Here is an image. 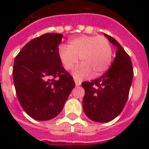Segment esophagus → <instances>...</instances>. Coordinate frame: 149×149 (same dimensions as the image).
<instances>
[{"instance_id": "obj_1", "label": "esophagus", "mask_w": 149, "mask_h": 149, "mask_svg": "<svg viewBox=\"0 0 149 149\" xmlns=\"http://www.w3.org/2000/svg\"><path fill=\"white\" fill-rule=\"evenodd\" d=\"M75 83H76V86H79L81 84V81L80 80H77L75 79Z\"/></svg>"}]
</instances>
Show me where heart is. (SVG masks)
Returning a JSON list of instances; mask_svg holds the SVG:
<instances>
[{"label":"heart","mask_w":149,"mask_h":149,"mask_svg":"<svg viewBox=\"0 0 149 149\" xmlns=\"http://www.w3.org/2000/svg\"><path fill=\"white\" fill-rule=\"evenodd\" d=\"M58 56L66 70H71L79 63L82 65L74 71L77 78L86 77L92 73L97 77L106 72L112 61V47L106 37L81 36L72 38L69 45L58 47Z\"/></svg>","instance_id":"b5f03b06"}]
</instances>
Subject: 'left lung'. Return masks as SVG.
Listing matches in <instances>:
<instances>
[{
	"label": "left lung",
	"instance_id": "1",
	"mask_svg": "<svg viewBox=\"0 0 149 149\" xmlns=\"http://www.w3.org/2000/svg\"><path fill=\"white\" fill-rule=\"evenodd\" d=\"M117 47L112 65L105 73L91 82H83L84 113L96 122H108L123 111L129 95L134 76L130 56L118 41L104 34Z\"/></svg>",
	"mask_w": 149,
	"mask_h": 149
}]
</instances>
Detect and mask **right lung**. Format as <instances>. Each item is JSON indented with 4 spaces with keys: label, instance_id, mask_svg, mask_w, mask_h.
<instances>
[{
    "label": "right lung",
    "instance_id": "1",
    "mask_svg": "<svg viewBox=\"0 0 149 149\" xmlns=\"http://www.w3.org/2000/svg\"><path fill=\"white\" fill-rule=\"evenodd\" d=\"M62 38V34H44L27 43L15 58L12 74L17 99L35 120L56 118L75 86L58 56Z\"/></svg>",
    "mask_w": 149,
    "mask_h": 149
}]
</instances>
